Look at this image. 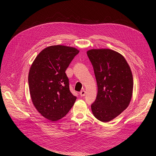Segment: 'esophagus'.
<instances>
[{
    "mask_svg": "<svg viewBox=\"0 0 156 156\" xmlns=\"http://www.w3.org/2000/svg\"><path fill=\"white\" fill-rule=\"evenodd\" d=\"M85 94H86V92H85V91H84V90H82V91L80 92V96H81V97L84 96H85Z\"/></svg>",
    "mask_w": 156,
    "mask_h": 156,
    "instance_id": "obj_1",
    "label": "esophagus"
}]
</instances>
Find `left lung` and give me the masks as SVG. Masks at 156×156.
Returning <instances> with one entry per match:
<instances>
[{"label": "left lung", "mask_w": 156, "mask_h": 156, "mask_svg": "<svg viewBox=\"0 0 156 156\" xmlns=\"http://www.w3.org/2000/svg\"><path fill=\"white\" fill-rule=\"evenodd\" d=\"M87 55L93 66L98 95L91 105L94 116L108 122L129 106L133 89L131 68L123 55L109 49H92Z\"/></svg>", "instance_id": "8db88e82"}]
</instances>
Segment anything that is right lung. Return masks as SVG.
Wrapping results in <instances>:
<instances>
[{
    "label": "right lung",
    "instance_id": "1",
    "mask_svg": "<svg viewBox=\"0 0 156 156\" xmlns=\"http://www.w3.org/2000/svg\"><path fill=\"white\" fill-rule=\"evenodd\" d=\"M79 52L62 45L47 47L30 66L29 84L32 103L41 116L52 122L66 115L77 99L69 91L65 72Z\"/></svg>",
    "mask_w": 156,
    "mask_h": 156
}]
</instances>
